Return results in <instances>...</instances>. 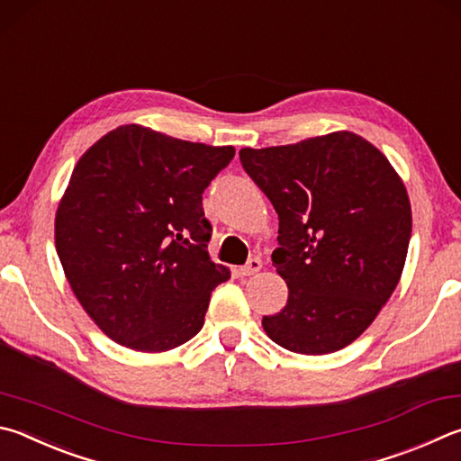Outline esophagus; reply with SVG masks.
Here are the masks:
<instances>
[{"mask_svg":"<svg viewBox=\"0 0 461 461\" xmlns=\"http://www.w3.org/2000/svg\"><path fill=\"white\" fill-rule=\"evenodd\" d=\"M259 270H262V259H259V258H249L248 264L240 267V276H254Z\"/></svg>","mask_w":461,"mask_h":461,"instance_id":"34e87169","label":"esophagus"}]
</instances>
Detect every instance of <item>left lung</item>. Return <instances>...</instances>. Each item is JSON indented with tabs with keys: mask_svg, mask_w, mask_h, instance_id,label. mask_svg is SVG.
Here are the masks:
<instances>
[{
	"mask_svg": "<svg viewBox=\"0 0 461 461\" xmlns=\"http://www.w3.org/2000/svg\"><path fill=\"white\" fill-rule=\"evenodd\" d=\"M240 161L280 220L276 270L288 303L262 326L300 355L345 348L369 329L403 272L411 205L379 149L348 131L241 149Z\"/></svg>",
	"mask_w": 461,
	"mask_h": 461,
	"instance_id": "obj_1",
	"label": "left lung"
}]
</instances>
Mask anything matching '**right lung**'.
<instances>
[{
  "mask_svg": "<svg viewBox=\"0 0 461 461\" xmlns=\"http://www.w3.org/2000/svg\"><path fill=\"white\" fill-rule=\"evenodd\" d=\"M236 155L124 124L80 157L56 212V252L86 314L143 353L202 330L230 270L207 254L202 195Z\"/></svg>",
  "mask_w": 461,
  "mask_h": 461,
  "instance_id": "obj_1",
  "label": "right lung"
}]
</instances>
